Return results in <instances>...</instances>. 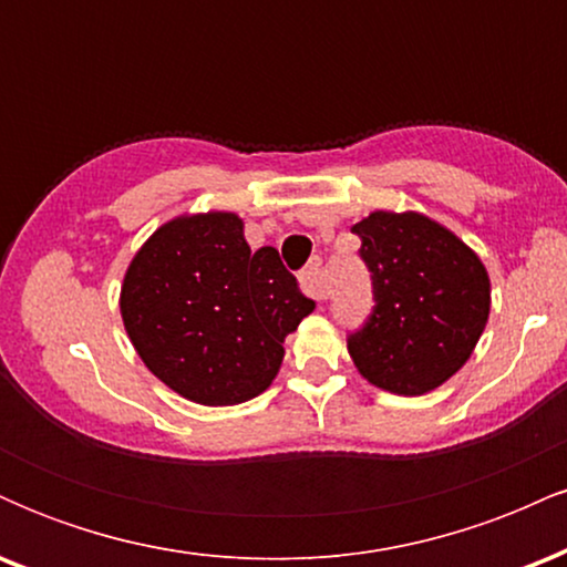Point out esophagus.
Here are the masks:
<instances>
[{"label": "esophagus", "instance_id": "34e87169", "mask_svg": "<svg viewBox=\"0 0 567 567\" xmlns=\"http://www.w3.org/2000/svg\"><path fill=\"white\" fill-rule=\"evenodd\" d=\"M301 285L311 298H317V301H324V298H328L330 290H328V282H324L320 258H311V264L301 271Z\"/></svg>", "mask_w": 567, "mask_h": 567}]
</instances>
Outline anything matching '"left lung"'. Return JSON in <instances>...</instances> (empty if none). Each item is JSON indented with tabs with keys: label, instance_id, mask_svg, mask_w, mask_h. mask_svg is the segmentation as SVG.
<instances>
[{
	"label": "left lung",
	"instance_id": "obj_1",
	"mask_svg": "<svg viewBox=\"0 0 567 567\" xmlns=\"http://www.w3.org/2000/svg\"><path fill=\"white\" fill-rule=\"evenodd\" d=\"M351 231L373 271L375 309L349 338L360 375L389 394L421 396L453 379L491 315L477 252L424 213L373 210Z\"/></svg>",
	"mask_w": 567,
	"mask_h": 567
}]
</instances>
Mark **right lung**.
<instances>
[{
    "instance_id": "add662e5",
    "label": "right lung",
    "mask_w": 567,
    "mask_h": 567,
    "mask_svg": "<svg viewBox=\"0 0 567 567\" xmlns=\"http://www.w3.org/2000/svg\"><path fill=\"white\" fill-rule=\"evenodd\" d=\"M275 247L252 252L229 210L184 213L138 247L120 315L143 365L207 408L239 405L277 379L285 338L315 311Z\"/></svg>"
}]
</instances>
